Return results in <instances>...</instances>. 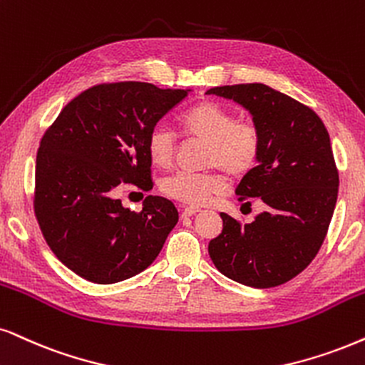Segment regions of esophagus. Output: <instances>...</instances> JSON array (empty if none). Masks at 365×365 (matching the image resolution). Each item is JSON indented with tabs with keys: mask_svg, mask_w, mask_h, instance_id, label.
Instances as JSON below:
<instances>
[{
	"mask_svg": "<svg viewBox=\"0 0 365 365\" xmlns=\"http://www.w3.org/2000/svg\"><path fill=\"white\" fill-rule=\"evenodd\" d=\"M197 212H200L198 207H185V209L182 210V217H190L193 214H197Z\"/></svg>",
	"mask_w": 365,
	"mask_h": 365,
	"instance_id": "obj_1",
	"label": "esophagus"
}]
</instances>
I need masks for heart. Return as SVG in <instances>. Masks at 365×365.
<instances>
[{
  "instance_id": "1",
  "label": "heart",
  "mask_w": 365,
  "mask_h": 365,
  "mask_svg": "<svg viewBox=\"0 0 365 365\" xmlns=\"http://www.w3.org/2000/svg\"><path fill=\"white\" fill-rule=\"evenodd\" d=\"M178 126L188 140L205 141L204 165L217 167L204 173L178 172L161 182L165 195L200 205L225 188V175L241 178L257 165L262 136L256 123L237 119L236 113L214 101H202L180 114ZM153 165L167 168L177 153V138L167 126L156 124L146 140Z\"/></svg>"
}]
</instances>
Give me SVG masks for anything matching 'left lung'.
<instances>
[{
	"mask_svg": "<svg viewBox=\"0 0 365 365\" xmlns=\"http://www.w3.org/2000/svg\"><path fill=\"white\" fill-rule=\"evenodd\" d=\"M232 99L261 129L257 165L236 188L239 200L259 198L264 212L251 224L222 217L209 242L210 259L227 278L273 288L302 273L320 251L339 193V170L324 121L308 106L264 84L212 87Z\"/></svg>",
	"mask_w": 365,
	"mask_h": 365,
	"instance_id": "1",
	"label": "left lung"
}]
</instances>
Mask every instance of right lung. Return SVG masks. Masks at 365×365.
Listing matches in <instances>:
<instances>
[{
    "mask_svg": "<svg viewBox=\"0 0 365 365\" xmlns=\"http://www.w3.org/2000/svg\"><path fill=\"white\" fill-rule=\"evenodd\" d=\"M188 91L148 82L99 84L73 98L45 131L36 153L34 207L48 247L68 269L98 284L145 271L178 212L148 195L141 212L114 197L124 183L153 188L146 140Z\"/></svg>",
    "mask_w": 365,
    "mask_h": 365,
    "instance_id": "obj_1",
    "label": "right lung"
}]
</instances>
